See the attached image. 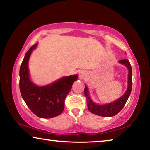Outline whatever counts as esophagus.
I'll list each match as a JSON object with an SVG mask.
<instances>
[{
    "label": "esophagus",
    "mask_w": 150,
    "mask_h": 150,
    "mask_svg": "<svg viewBox=\"0 0 150 150\" xmlns=\"http://www.w3.org/2000/svg\"><path fill=\"white\" fill-rule=\"evenodd\" d=\"M85 77H86V74H85V73L84 72V71H80V72L79 73V79H83L85 78Z\"/></svg>",
    "instance_id": "1"
}]
</instances>
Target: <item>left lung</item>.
Instances as JSON below:
<instances>
[{
    "label": "left lung",
    "instance_id": "1",
    "mask_svg": "<svg viewBox=\"0 0 150 150\" xmlns=\"http://www.w3.org/2000/svg\"><path fill=\"white\" fill-rule=\"evenodd\" d=\"M122 65H123L127 67L128 69V75H127V87L126 91L125 93L121 96L116 100L113 101L110 103L105 104H97L92 100L91 97H90L89 89L86 84H85V89L84 93L87 98V107L89 111L92 113L96 114V115L102 116V117H112L115 115L124 107L125 104L126 103L128 98L131 94L132 89V66L130 65L129 61L127 59H123L118 61Z\"/></svg>",
    "mask_w": 150,
    "mask_h": 150
}]
</instances>
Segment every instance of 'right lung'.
Instances as JSON below:
<instances>
[{"label": "right lung", "instance_id": "add662e5", "mask_svg": "<svg viewBox=\"0 0 150 150\" xmlns=\"http://www.w3.org/2000/svg\"><path fill=\"white\" fill-rule=\"evenodd\" d=\"M35 44L26 53L19 71V87L21 96L32 112L40 118H52L62 113L65 108V99L72 85L77 81V75L61 77L51 83L37 85L30 79L28 61Z\"/></svg>", "mask_w": 150, "mask_h": 150}]
</instances>
